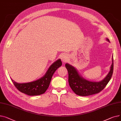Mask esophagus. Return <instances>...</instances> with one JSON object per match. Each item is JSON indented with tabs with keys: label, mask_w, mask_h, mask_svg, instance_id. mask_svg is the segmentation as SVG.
<instances>
[{
	"label": "esophagus",
	"mask_w": 121,
	"mask_h": 121,
	"mask_svg": "<svg viewBox=\"0 0 121 121\" xmlns=\"http://www.w3.org/2000/svg\"><path fill=\"white\" fill-rule=\"evenodd\" d=\"M61 59L63 63H65L68 60V58L67 57V56L65 54H63L61 57Z\"/></svg>",
	"instance_id": "obj_1"
}]
</instances>
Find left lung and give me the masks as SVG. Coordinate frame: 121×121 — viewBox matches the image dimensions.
Wrapping results in <instances>:
<instances>
[{
	"label": "left lung",
	"mask_w": 121,
	"mask_h": 121,
	"mask_svg": "<svg viewBox=\"0 0 121 121\" xmlns=\"http://www.w3.org/2000/svg\"><path fill=\"white\" fill-rule=\"evenodd\" d=\"M106 40L110 42L107 38ZM65 67L69 73V83L72 90L79 96H88L102 91L111 79L113 72V56L109 73L104 79L99 82L91 81L84 79L79 74L77 69L68 63H66Z\"/></svg>",
	"instance_id": "left-lung-1"
}]
</instances>
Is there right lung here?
I'll use <instances>...</instances> for the list:
<instances>
[{
	"mask_svg": "<svg viewBox=\"0 0 121 121\" xmlns=\"http://www.w3.org/2000/svg\"><path fill=\"white\" fill-rule=\"evenodd\" d=\"M62 64L60 59L57 60L50 65L43 77L35 81L19 83L11 79L15 87L20 92L29 96H38L45 93L49 87L53 74Z\"/></svg>",
	"mask_w": 121,
	"mask_h": 121,
	"instance_id": "1",
	"label": "right lung"
}]
</instances>
